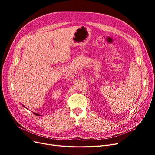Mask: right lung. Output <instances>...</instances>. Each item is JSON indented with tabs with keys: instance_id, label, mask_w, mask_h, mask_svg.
Returning <instances> with one entry per match:
<instances>
[{
	"instance_id": "1",
	"label": "right lung",
	"mask_w": 155,
	"mask_h": 155,
	"mask_svg": "<svg viewBox=\"0 0 155 155\" xmlns=\"http://www.w3.org/2000/svg\"><path fill=\"white\" fill-rule=\"evenodd\" d=\"M23 107H25L24 105H23ZM34 114L35 115H36V116H39V114H37V113H35V112H34Z\"/></svg>"
}]
</instances>
